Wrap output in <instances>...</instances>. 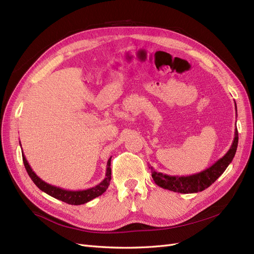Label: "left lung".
<instances>
[{"mask_svg":"<svg viewBox=\"0 0 254 254\" xmlns=\"http://www.w3.org/2000/svg\"><path fill=\"white\" fill-rule=\"evenodd\" d=\"M236 108V105H235ZM238 144V132L237 129H235L234 140L231 145V147L227 151L226 155L216 161L212 166H210L206 170L194 174L190 176H170L162 173L156 172L150 166L151 170V177L153 181L159 186L160 188L170 190L176 193L181 194H193L198 193V191H202L203 190L209 188L211 184L218 179V177L222 175L226 171V168L229 164L232 162V160L235 156L236 148Z\"/></svg>","mask_w":254,"mask_h":254,"instance_id":"8db88e82","label":"left lung"}]
</instances>
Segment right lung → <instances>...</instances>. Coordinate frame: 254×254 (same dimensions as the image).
<instances>
[{
    "label": "right lung",
    "mask_w": 254,
    "mask_h": 254,
    "mask_svg": "<svg viewBox=\"0 0 254 254\" xmlns=\"http://www.w3.org/2000/svg\"><path fill=\"white\" fill-rule=\"evenodd\" d=\"M21 145V143H20ZM22 158H23V163H24L25 170L30 177V179L33 180V182L36 184V186L39 188L44 193H47L48 195L58 199V200H61L64 202H66L68 204H74V205H79L87 203L91 201L92 199H94L98 196H101L103 193H105L106 190L108 189L110 180H111V157L107 162V168H106V177L105 179L98 183L97 186L87 189V190H64L63 188H58L55 186H52V184L43 181L40 179V177H38L36 173L32 170V167L28 164L27 160L24 156V153H22Z\"/></svg>",
    "instance_id": "add662e5"
}]
</instances>
